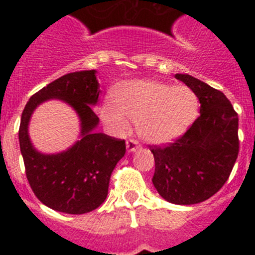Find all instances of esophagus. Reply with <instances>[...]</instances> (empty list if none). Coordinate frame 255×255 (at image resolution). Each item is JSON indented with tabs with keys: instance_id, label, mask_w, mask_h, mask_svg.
I'll return each instance as SVG.
<instances>
[{
	"instance_id": "obj_1",
	"label": "esophagus",
	"mask_w": 255,
	"mask_h": 255,
	"mask_svg": "<svg viewBox=\"0 0 255 255\" xmlns=\"http://www.w3.org/2000/svg\"><path fill=\"white\" fill-rule=\"evenodd\" d=\"M139 148H140V145H139L138 141L134 140V139H129V140L126 141V150H128V153L136 152Z\"/></svg>"
}]
</instances>
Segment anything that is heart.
Instances as JSON below:
<instances>
[{
    "label": "heart",
    "mask_w": 255,
    "mask_h": 255,
    "mask_svg": "<svg viewBox=\"0 0 255 255\" xmlns=\"http://www.w3.org/2000/svg\"><path fill=\"white\" fill-rule=\"evenodd\" d=\"M113 102L101 106L100 116L114 132L123 134L130 120L136 121L138 135L150 144H167L181 138L197 120L199 98L185 85L153 79H134L114 91Z\"/></svg>",
    "instance_id": "1"
}]
</instances>
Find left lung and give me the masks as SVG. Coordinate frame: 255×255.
Wrapping results in <instances>:
<instances>
[{
    "label": "left lung",
    "instance_id": "left-lung-1",
    "mask_svg": "<svg viewBox=\"0 0 255 255\" xmlns=\"http://www.w3.org/2000/svg\"><path fill=\"white\" fill-rule=\"evenodd\" d=\"M175 78L198 96L200 116L170 147L152 149V182L164 200L190 206L215 195L229 179L239 153V119L222 92L188 74Z\"/></svg>",
    "mask_w": 255,
    "mask_h": 255
}]
</instances>
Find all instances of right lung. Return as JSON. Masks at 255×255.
<instances>
[{
	"label": "right lung",
	"instance_id": "add662e5",
	"mask_svg": "<svg viewBox=\"0 0 255 255\" xmlns=\"http://www.w3.org/2000/svg\"><path fill=\"white\" fill-rule=\"evenodd\" d=\"M96 70L75 71L56 79L30 97L21 115L20 152L35 197L53 211L83 215L98 208L108 194L110 177L125 154V140L97 132L100 83ZM49 99L66 103L78 115L79 140L58 153H42L31 143L28 124L35 108Z\"/></svg>",
	"mask_w": 255,
	"mask_h": 255
}]
</instances>
